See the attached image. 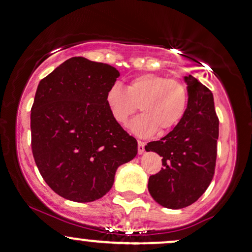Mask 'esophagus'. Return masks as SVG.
<instances>
[{
	"instance_id": "esophagus-1",
	"label": "esophagus",
	"mask_w": 252,
	"mask_h": 252,
	"mask_svg": "<svg viewBox=\"0 0 252 252\" xmlns=\"http://www.w3.org/2000/svg\"><path fill=\"white\" fill-rule=\"evenodd\" d=\"M138 152L139 154H142L145 152V142L144 141H138Z\"/></svg>"
}]
</instances>
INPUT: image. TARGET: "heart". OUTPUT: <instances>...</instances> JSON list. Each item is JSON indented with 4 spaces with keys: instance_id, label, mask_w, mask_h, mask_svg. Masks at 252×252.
<instances>
[{
    "instance_id": "heart-1",
    "label": "heart",
    "mask_w": 252,
    "mask_h": 252,
    "mask_svg": "<svg viewBox=\"0 0 252 252\" xmlns=\"http://www.w3.org/2000/svg\"><path fill=\"white\" fill-rule=\"evenodd\" d=\"M188 99V90L181 80L157 73L139 74L128 80L126 90L113 85L106 93L112 117L120 125L127 124L140 106L142 114L131 124L139 136L173 131L186 116Z\"/></svg>"
}]
</instances>
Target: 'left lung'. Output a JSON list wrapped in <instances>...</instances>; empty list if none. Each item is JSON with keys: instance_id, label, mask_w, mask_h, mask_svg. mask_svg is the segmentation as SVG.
<instances>
[{"instance_id": "1", "label": "left lung", "mask_w": 252, "mask_h": 252, "mask_svg": "<svg viewBox=\"0 0 252 252\" xmlns=\"http://www.w3.org/2000/svg\"><path fill=\"white\" fill-rule=\"evenodd\" d=\"M188 108L179 126L145 146L162 157L160 172L150 176L148 190L161 206L181 209L196 202L215 174L219 118L213 93L189 74Z\"/></svg>"}]
</instances>
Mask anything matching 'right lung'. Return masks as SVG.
<instances>
[{
    "mask_svg": "<svg viewBox=\"0 0 252 252\" xmlns=\"http://www.w3.org/2000/svg\"><path fill=\"white\" fill-rule=\"evenodd\" d=\"M116 67L72 57L38 84L31 107V150L40 175L66 200L91 202L113 186L138 142L112 117L106 93Z\"/></svg>",
    "mask_w": 252,
    "mask_h": 252,
    "instance_id": "add662e5",
    "label": "right lung"
}]
</instances>
